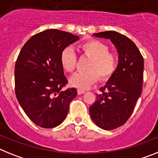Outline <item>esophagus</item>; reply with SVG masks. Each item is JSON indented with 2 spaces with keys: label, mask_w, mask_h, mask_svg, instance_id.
<instances>
[{
  "label": "esophagus",
  "mask_w": 158,
  "mask_h": 158,
  "mask_svg": "<svg viewBox=\"0 0 158 158\" xmlns=\"http://www.w3.org/2000/svg\"><path fill=\"white\" fill-rule=\"evenodd\" d=\"M85 93V90H82V89H77V94L78 95H81V94H83Z\"/></svg>",
  "instance_id": "obj_1"
}]
</instances>
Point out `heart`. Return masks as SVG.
<instances>
[{"label": "heart", "mask_w": 158, "mask_h": 158, "mask_svg": "<svg viewBox=\"0 0 158 158\" xmlns=\"http://www.w3.org/2000/svg\"><path fill=\"white\" fill-rule=\"evenodd\" d=\"M83 56L89 58L85 72L78 73L70 79L71 85L85 89L94 84L98 79L101 81L109 80L117 69V56L110 51L107 44L98 40H90L80 45ZM60 62L63 69L72 73L77 66V56L71 47L61 51Z\"/></svg>", "instance_id": "heart-1"}]
</instances>
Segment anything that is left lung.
<instances>
[{
	"mask_svg": "<svg viewBox=\"0 0 158 158\" xmlns=\"http://www.w3.org/2000/svg\"><path fill=\"white\" fill-rule=\"evenodd\" d=\"M95 37L110 39L118 49V67L106 85L100 89L95 103L90 106V117L98 127L117 129L128 121L140 98L143 84L144 59L137 45L126 36L106 31Z\"/></svg>",
	"mask_w": 158,
	"mask_h": 158,
	"instance_id": "obj_1",
	"label": "left lung"
}]
</instances>
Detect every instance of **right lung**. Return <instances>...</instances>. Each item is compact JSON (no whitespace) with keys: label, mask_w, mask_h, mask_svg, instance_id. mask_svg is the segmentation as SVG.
<instances>
[{"label":"right lung","mask_w":158,"mask_h":158,"mask_svg":"<svg viewBox=\"0 0 158 158\" xmlns=\"http://www.w3.org/2000/svg\"><path fill=\"white\" fill-rule=\"evenodd\" d=\"M78 36L48 29L26 41L15 64V93L21 108L33 123L50 129L60 125L68 114L75 88L64 89L68 81L60 62L65 47Z\"/></svg>","instance_id":"add662e5"}]
</instances>
